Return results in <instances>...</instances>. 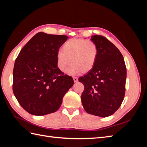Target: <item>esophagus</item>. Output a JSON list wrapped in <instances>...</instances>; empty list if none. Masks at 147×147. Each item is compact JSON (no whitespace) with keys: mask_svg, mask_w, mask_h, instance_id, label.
Returning <instances> with one entry per match:
<instances>
[{"mask_svg":"<svg viewBox=\"0 0 147 147\" xmlns=\"http://www.w3.org/2000/svg\"><path fill=\"white\" fill-rule=\"evenodd\" d=\"M73 79H74V82H78V78L77 77H73Z\"/></svg>","mask_w":147,"mask_h":147,"instance_id":"obj_1","label":"esophagus"}]
</instances>
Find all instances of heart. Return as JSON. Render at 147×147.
Instances as JSON below:
<instances>
[{
  "label": "heart",
  "instance_id": "1",
  "mask_svg": "<svg viewBox=\"0 0 147 147\" xmlns=\"http://www.w3.org/2000/svg\"><path fill=\"white\" fill-rule=\"evenodd\" d=\"M99 55V48L93 41L83 38H72L65 42L63 51L56 53L57 66L64 72L71 63L68 70L72 75L82 72L86 74L94 68Z\"/></svg>",
  "mask_w": 147,
  "mask_h": 147
}]
</instances>
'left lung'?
<instances>
[{"instance_id": "obj_1", "label": "left lung", "mask_w": 147, "mask_h": 147, "mask_svg": "<svg viewBox=\"0 0 147 147\" xmlns=\"http://www.w3.org/2000/svg\"><path fill=\"white\" fill-rule=\"evenodd\" d=\"M91 40L98 46L99 55L94 68L78 78L84 86L82 102L88 113L107 117L116 112L124 99L126 65L121 52L105 37L94 35Z\"/></svg>"}]
</instances>
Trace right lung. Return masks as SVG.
Instances as JSON below:
<instances>
[{
    "instance_id": "obj_1",
    "label": "right lung",
    "mask_w": 147,
    "mask_h": 147,
    "mask_svg": "<svg viewBox=\"0 0 147 147\" xmlns=\"http://www.w3.org/2000/svg\"><path fill=\"white\" fill-rule=\"evenodd\" d=\"M68 38L38 32L21 49L15 60L13 91L29 113L42 116L56 112L73 86L72 77L64 75L56 62V53Z\"/></svg>"
}]
</instances>
